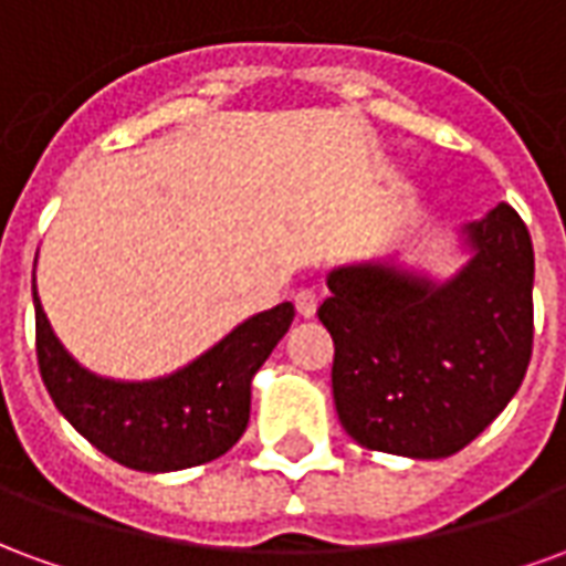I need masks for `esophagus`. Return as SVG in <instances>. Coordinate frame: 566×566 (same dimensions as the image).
Returning a JSON list of instances; mask_svg holds the SVG:
<instances>
[{
  "mask_svg": "<svg viewBox=\"0 0 566 566\" xmlns=\"http://www.w3.org/2000/svg\"><path fill=\"white\" fill-rule=\"evenodd\" d=\"M294 306L300 318H315V312H318V296H315V291H296Z\"/></svg>",
  "mask_w": 566,
  "mask_h": 566,
  "instance_id": "esophagus-1",
  "label": "esophagus"
}]
</instances>
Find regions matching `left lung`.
Masks as SVG:
<instances>
[{
  "mask_svg": "<svg viewBox=\"0 0 566 566\" xmlns=\"http://www.w3.org/2000/svg\"><path fill=\"white\" fill-rule=\"evenodd\" d=\"M463 263L433 275L400 251L327 272L333 400L357 446L439 461L522 388L534 345V245L500 202L454 230Z\"/></svg>",
  "mask_w": 566,
  "mask_h": 566,
  "instance_id": "obj_1",
  "label": "left lung"
}]
</instances>
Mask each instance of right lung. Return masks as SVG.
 Segmentation results:
<instances>
[{
  "instance_id": "right-lung-1",
  "label": "right lung",
  "mask_w": 566,
  "mask_h": 566,
  "mask_svg": "<svg viewBox=\"0 0 566 566\" xmlns=\"http://www.w3.org/2000/svg\"><path fill=\"white\" fill-rule=\"evenodd\" d=\"M32 303L39 369L60 416L112 461L142 473H175L233 449L251 416V381L294 321V306L279 303L166 376L112 379L69 355L35 284Z\"/></svg>"
}]
</instances>
